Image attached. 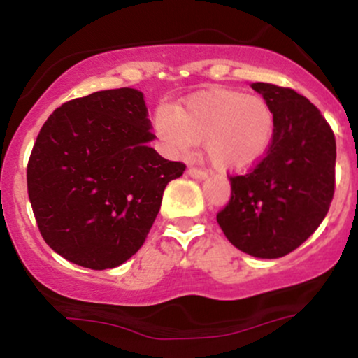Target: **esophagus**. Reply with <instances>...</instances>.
I'll return each mask as SVG.
<instances>
[{
    "label": "esophagus",
    "mask_w": 358,
    "mask_h": 358,
    "mask_svg": "<svg viewBox=\"0 0 358 358\" xmlns=\"http://www.w3.org/2000/svg\"><path fill=\"white\" fill-rule=\"evenodd\" d=\"M188 175H190L192 178H195V180H205V178H207V171H203L202 168H195V166L188 168Z\"/></svg>",
    "instance_id": "obj_1"
}]
</instances>
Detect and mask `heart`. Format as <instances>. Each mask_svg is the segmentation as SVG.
Wrapping results in <instances>:
<instances>
[{
	"label": "heart",
	"mask_w": 358,
	"mask_h": 358,
	"mask_svg": "<svg viewBox=\"0 0 358 358\" xmlns=\"http://www.w3.org/2000/svg\"><path fill=\"white\" fill-rule=\"evenodd\" d=\"M156 133L176 153L203 143L205 153L222 171H245L262 162L276 134V116L259 96L212 89L185 101L176 110L158 109Z\"/></svg>",
	"instance_id": "b5f03b06"
}]
</instances>
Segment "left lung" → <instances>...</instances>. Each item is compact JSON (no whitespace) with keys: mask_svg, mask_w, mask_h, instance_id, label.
<instances>
[{"mask_svg":"<svg viewBox=\"0 0 358 358\" xmlns=\"http://www.w3.org/2000/svg\"><path fill=\"white\" fill-rule=\"evenodd\" d=\"M250 87L273 108L276 134L261 163L229 176L231 200L217 222L242 252L276 259L299 248L328 213L335 193V134L296 90L266 82Z\"/></svg>","mask_w":358,"mask_h":358,"instance_id":"obj_1","label":"left lung"}]
</instances>
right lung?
<instances>
[{
    "label": "right lung",
    "instance_id": "add662e5",
    "mask_svg": "<svg viewBox=\"0 0 358 358\" xmlns=\"http://www.w3.org/2000/svg\"><path fill=\"white\" fill-rule=\"evenodd\" d=\"M136 89L99 90L57 108L27 166L31 208L50 248L89 269L121 266L145 244L165 187L185 163L162 158Z\"/></svg>",
    "mask_w": 358,
    "mask_h": 358
}]
</instances>
